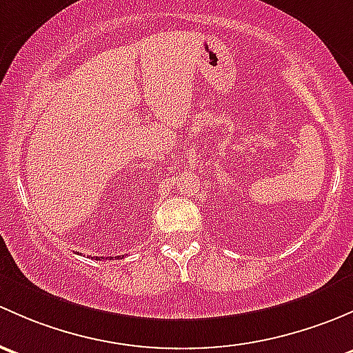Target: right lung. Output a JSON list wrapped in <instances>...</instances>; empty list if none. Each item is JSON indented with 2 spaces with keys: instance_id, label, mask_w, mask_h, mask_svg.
Listing matches in <instances>:
<instances>
[{
  "instance_id": "add662e5",
  "label": "right lung",
  "mask_w": 353,
  "mask_h": 353,
  "mask_svg": "<svg viewBox=\"0 0 353 353\" xmlns=\"http://www.w3.org/2000/svg\"><path fill=\"white\" fill-rule=\"evenodd\" d=\"M115 258H119V256H115ZM97 260H98V258H97Z\"/></svg>"
}]
</instances>
